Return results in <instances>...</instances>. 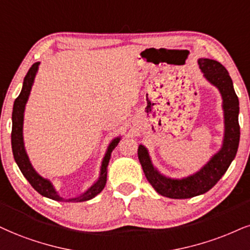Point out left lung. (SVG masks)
I'll use <instances>...</instances> for the list:
<instances>
[{
    "label": "left lung",
    "mask_w": 250,
    "mask_h": 250,
    "mask_svg": "<svg viewBox=\"0 0 250 250\" xmlns=\"http://www.w3.org/2000/svg\"><path fill=\"white\" fill-rule=\"evenodd\" d=\"M198 64L204 78L218 88L223 98L225 132L219 152L215 153L210 161L195 174L183 178H170L154 167L146 147L139 145L138 148V158L147 181L156 192L172 199L191 198L212 189L229 169L239 147V98L234 90L232 79L227 69L218 61L202 58L198 60Z\"/></svg>",
    "instance_id": "left-lung-1"
}]
</instances>
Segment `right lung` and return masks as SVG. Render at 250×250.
Masks as SVG:
<instances>
[{
	"mask_svg": "<svg viewBox=\"0 0 250 250\" xmlns=\"http://www.w3.org/2000/svg\"><path fill=\"white\" fill-rule=\"evenodd\" d=\"M40 62H36L31 66L29 72L24 78L23 88L21 91L14 103V109H12V130H11V147H12V154H14V159L16 161L18 168L21 169V174L24 177L29 181V183L32 186L37 192L40 195L47 197V198L58 200V202H72V203H79V202H85L94 197H96L102 190L104 189L106 183V175H107V165H109L111 153L116 148L117 145L120 141V137L115 138L111 141L109 146H107L106 153L104 155L103 161H102L101 166V172L98 180L95 182L89 189L82 193L81 196L75 197V198H62L58 195L55 191L53 184L51 183L50 180L47 178L42 177L35 170V168L31 165L29 156H27L25 147H24V139H23V124H24V111H25L26 102L29 100L31 88H32L33 81H35L36 74L38 72V67Z\"/></svg>",
	"mask_w": 250,
	"mask_h": 250,
	"instance_id": "right-lung-1",
	"label": "right lung"
}]
</instances>
